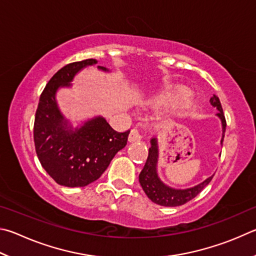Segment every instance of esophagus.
Segmentation results:
<instances>
[{"label":"esophagus","mask_w":256,"mask_h":256,"mask_svg":"<svg viewBox=\"0 0 256 256\" xmlns=\"http://www.w3.org/2000/svg\"><path fill=\"white\" fill-rule=\"evenodd\" d=\"M142 138V134L140 132V130H138V129H136V128H134L130 132V134H129V142H138V140H140Z\"/></svg>","instance_id":"34e87169"}]
</instances>
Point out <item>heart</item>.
Here are the masks:
<instances>
[{
  "mask_svg": "<svg viewBox=\"0 0 256 256\" xmlns=\"http://www.w3.org/2000/svg\"><path fill=\"white\" fill-rule=\"evenodd\" d=\"M188 94H189V91L186 88L176 86L170 90L168 92H166V94H164V96L160 100V103L166 106H176L188 96ZM192 108H194L192 102L189 98H186L184 102H182L180 109L183 112H189L192 110Z\"/></svg>",
  "mask_w": 256,
  "mask_h": 256,
  "instance_id": "1",
  "label": "heart"
}]
</instances>
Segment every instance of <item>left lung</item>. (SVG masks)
Listing matches in <instances>:
<instances>
[{"instance_id": "obj_1", "label": "left lung", "mask_w": 256, "mask_h": 256, "mask_svg": "<svg viewBox=\"0 0 256 256\" xmlns=\"http://www.w3.org/2000/svg\"><path fill=\"white\" fill-rule=\"evenodd\" d=\"M210 103H212V106L217 108L219 111L217 116L220 118L222 124V142L224 136H225L224 134H225L226 130V119L225 114L222 112V103L216 96H214L210 98ZM150 144L152 146L150 147L148 150V158H147L145 166L140 174V183L142 190L145 191L147 196L153 202L160 206H164V207H178V206H182L186 204L188 201L196 198L204 189V186H208L210 181L212 180L214 176L208 178L207 180L200 183V184L186 190H176L166 186L164 183L160 182L158 176V173H156V164H158V142H156L155 138H152Z\"/></svg>"}]
</instances>
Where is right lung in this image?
<instances>
[{
    "instance_id": "add662e5",
    "label": "right lung",
    "mask_w": 256,
    "mask_h": 256,
    "mask_svg": "<svg viewBox=\"0 0 256 256\" xmlns=\"http://www.w3.org/2000/svg\"><path fill=\"white\" fill-rule=\"evenodd\" d=\"M96 60L74 62L49 80L40 96L34 124L36 153L42 166L60 186H85L100 178L112 158L127 145L130 130L116 132L98 116L72 130L56 104L58 88L70 86L74 75ZM98 68L106 70V67Z\"/></svg>"
}]
</instances>
